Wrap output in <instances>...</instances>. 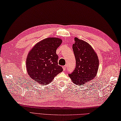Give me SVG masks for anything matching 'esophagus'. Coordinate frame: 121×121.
<instances>
[{"mask_svg":"<svg viewBox=\"0 0 121 121\" xmlns=\"http://www.w3.org/2000/svg\"><path fill=\"white\" fill-rule=\"evenodd\" d=\"M63 71H65L66 69V67L65 66H63Z\"/></svg>","mask_w":121,"mask_h":121,"instance_id":"obj_1","label":"esophagus"}]
</instances>
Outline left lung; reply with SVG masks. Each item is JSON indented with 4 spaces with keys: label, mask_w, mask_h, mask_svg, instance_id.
Returning a JSON list of instances; mask_svg holds the SVG:
<instances>
[{
    "label": "left lung",
    "mask_w": 121,
    "mask_h": 121,
    "mask_svg": "<svg viewBox=\"0 0 121 121\" xmlns=\"http://www.w3.org/2000/svg\"><path fill=\"white\" fill-rule=\"evenodd\" d=\"M72 49L76 59V67L69 76L73 82L82 85L94 79L99 66L97 54L91 45L75 37Z\"/></svg>",
    "instance_id": "1"
}]
</instances>
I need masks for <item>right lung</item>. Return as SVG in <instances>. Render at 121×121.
<instances>
[{
    "mask_svg": "<svg viewBox=\"0 0 121 121\" xmlns=\"http://www.w3.org/2000/svg\"><path fill=\"white\" fill-rule=\"evenodd\" d=\"M62 40L58 38H48L35 45L26 59V71L30 77L42 85L48 84L63 71L58 65L56 50Z\"/></svg>",
    "mask_w": 121,
    "mask_h": 121,
    "instance_id": "right-lung-1",
    "label": "right lung"
}]
</instances>
